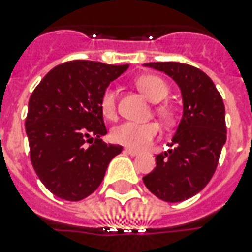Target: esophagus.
Masks as SVG:
<instances>
[{
	"label": "esophagus",
	"mask_w": 252,
	"mask_h": 252,
	"mask_svg": "<svg viewBox=\"0 0 252 252\" xmlns=\"http://www.w3.org/2000/svg\"><path fill=\"white\" fill-rule=\"evenodd\" d=\"M124 152H126V154H129V156H133V157H134V156H138V154H140L137 150L130 149V148H126V149H124Z\"/></svg>",
	"instance_id": "34e87169"
}]
</instances>
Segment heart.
<instances>
[{
  "label": "heart",
  "mask_w": 252,
  "mask_h": 252,
  "mask_svg": "<svg viewBox=\"0 0 252 252\" xmlns=\"http://www.w3.org/2000/svg\"><path fill=\"white\" fill-rule=\"evenodd\" d=\"M136 85L141 93L149 99L150 102L158 103L163 100L168 95V87L165 81L157 76H142L136 81ZM100 111L104 118L114 120L118 116L116 108V91L112 87H107L100 98ZM157 114L165 120H171L174 116L171 107L167 104H161L157 107ZM159 126L157 123H138L126 122L120 126H115L111 130L112 141L120 145H124L130 149L142 150L146 149L156 138L159 136Z\"/></svg>",
  "instance_id": "obj_1"
}]
</instances>
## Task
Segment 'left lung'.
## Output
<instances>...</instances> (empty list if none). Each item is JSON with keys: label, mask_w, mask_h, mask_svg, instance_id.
<instances>
[{"label": "left lung", "mask_w": 252, "mask_h": 252, "mask_svg": "<svg viewBox=\"0 0 252 252\" xmlns=\"http://www.w3.org/2000/svg\"><path fill=\"white\" fill-rule=\"evenodd\" d=\"M179 86L183 115L170 146L156 157L157 166L142 178L158 199L180 203L203 189L219 165L226 142L225 106L213 81L200 69L182 63H148Z\"/></svg>", "instance_id": "1"}]
</instances>
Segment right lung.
<instances>
[{
    "mask_svg": "<svg viewBox=\"0 0 252 252\" xmlns=\"http://www.w3.org/2000/svg\"><path fill=\"white\" fill-rule=\"evenodd\" d=\"M129 65L76 60L57 65L29 100L26 133L33 170L60 199L78 201L99 187L123 146L106 144L100 98ZM92 145L87 147L86 142Z\"/></svg>",
    "mask_w": 252,
    "mask_h": 252,
    "instance_id": "obj_1",
    "label": "right lung"
}]
</instances>
